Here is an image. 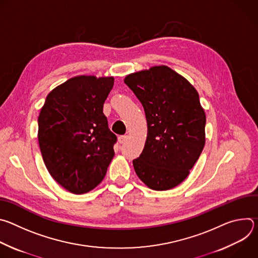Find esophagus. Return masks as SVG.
I'll return each mask as SVG.
<instances>
[{
	"mask_svg": "<svg viewBox=\"0 0 258 258\" xmlns=\"http://www.w3.org/2000/svg\"><path fill=\"white\" fill-rule=\"evenodd\" d=\"M127 140V136H119L118 137V143L123 144Z\"/></svg>",
	"mask_w": 258,
	"mask_h": 258,
	"instance_id": "1",
	"label": "esophagus"
}]
</instances>
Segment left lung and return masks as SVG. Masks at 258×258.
Segmentation results:
<instances>
[{
    "mask_svg": "<svg viewBox=\"0 0 258 258\" xmlns=\"http://www.w3.org/2000/svg\"><path fill=\"white\" fill-rule=\"evenodd\" d=\"M124 84L142 103L148 125L144 150L133 160L135 171L152 190L172 189L187 178L205 145L199 95L164 65L132 73Z\"/></svg>",
    "mask_w": 258,
    "mask_h": 258,
    "instance_id": "obj_1",
    "label": "left lung"
}]
</instances>
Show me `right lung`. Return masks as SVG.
I'll return each mask as SVG.
<instances>
[{
	"label": "right lung",
	"mask_w": 258,
	"mask_h": 258,
	"mask_svg": "<svg viewBox=\"0 0 258 258\" xmlns=\"http://www.w3.org/2000/svg\"><path fill=\"white\" fill-rule=\"evenodd\" d=\"M112 77L80 76L55 88L38 119V139L52 177L73 194L92 191L114 156L116 136L109 130L103 105Z\"/></svg>",
	"instance_id": "add662e5"
}]
</instances>
